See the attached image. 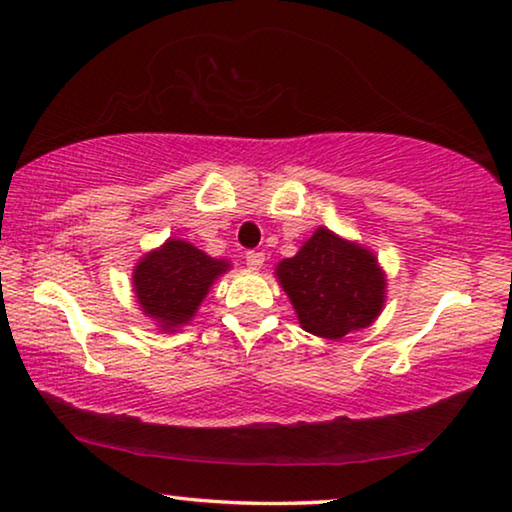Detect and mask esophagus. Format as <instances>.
<instances>
[{"instance_id":"obj_1","label":"esophagus","mask_w":512,"mask_h":512,"mask_svg":"<svg viewBox=\"0 0 512 512\" xmlns=\"http://www.w3.org/2000/svg\"><path fill=\"white\" fill-rule=\"evenodd\" d=\"M246 264H248V269L259 271V269H262V264H264V253H259V250H248Z\"/></svg>"}]
</instances>
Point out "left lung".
I'll list each match as a JSON object with an SVG mask.
<instances>
[{"label": "left lung", "instance_id": "obj_1", "mask_svg": "<svg viewBox=\"0 0 512 512\" xmlns=\"http://www.w3.org/2000/svg\"><path fill=\"white\" fill-rule=\"evenodd\" d=\"M276 276L303 331L319 338L340 340L365 329L384 308L386 276L375 253L326 227H319L294 257L282 259Z\"/></svg>", "mask_w": 512, "mask_h": 512}]
</instances>
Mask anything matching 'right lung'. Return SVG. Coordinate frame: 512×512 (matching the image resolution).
<instances>
[{"mask_svg":"<svg viewBox=\"0 0 512 512\" xmlns=\"http://www.w3.org/2000/svg\"><path fill=\"white\" fill-rule=\"evenodd\" d=\"M227 269V259H213L188 241L167 239L135 266L137 303L144 315L158 322L160 331H177L195 317L213 280Z\"/></svg>","mask_w":512,"mask_h":512,"instance_id":"1","label":"right lung"}]
</instances>
